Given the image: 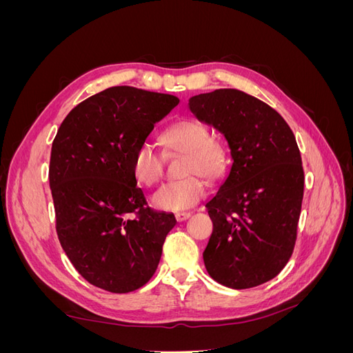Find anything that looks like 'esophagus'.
Returning a JSON list of instances; mask_svg holds the SVG:
<instances>
[{
  "label": "esophagus",
  "instance_id": "esophagus-1",
  "mask_svg": "<svg viewBox=\"0 0 353 353\" xmlns=\"http://www.w3.org/2000/svg\"><path fill=\"white\" fill-rule=\"evenodd\" d=\"M190 216H191L190 212H178V213H175V218H176L178 222H183V221L188 219Z\"/></svg>",
  "mask_w": 353,
  "mask_h": 353
}]
</instances>
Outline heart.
Segmentation results:
<instances>
[{
    "label": "heart",
    "instance_id": "heart-1",
    "mask_svg": "<svg viewBox=\"0 0 353 353\" xmlns=\"http://www.w3.org/2000/svg\"><path fill=\"white\" fill-rule=\"evenodd\" d=\"M166 153H183L187 156L181 175L183 179L172 181L160 187L152 196V205L166 212H179L193 208L206 193V181H213L225 169V150L210 138L206 125L194 119H181L170 125L162 135ZM165 156L150 141L135 148L132 156V174L141 185L152 187L163 176Z\"/></svg>",
    "mask_w": 353,
    "mask_h": 353
}]
</instances>
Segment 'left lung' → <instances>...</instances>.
<instances>
[{
  "label": "left lung",
  "instance_id": "obj_1",
  "mask_svg": "<svg viewBox=\"0 0 353 353\" xmlns=\"http://www.w3.org/2000/svg\"><path fill=\"white\" fill-rule=\"evenodd\" d=\"M188 105L223 134L232 159L206 203L213 222L206 270L230 288L261 285L280 274L294 249L305 185L294 134L279 112L239 90L199 94Z\"/></svg>",
  "mask_w": 353,
  "mask_h": 353
}]
</instances>
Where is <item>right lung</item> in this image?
Segmentation results:
<instances>
[{"label": "right lung", "instance_id": "right-lung-1", "mask_svg": "<svg viewBox=\"0 0 353 353\" xmlns=\"http://www.w3.org/2000/svg\"><path fill=\"white\" fill-rule=\"evenodd\" d=\"M178 103L175 95L112 87L72 109L52 141L48 178L60 244L74 270L103 290L143 287L175 227L174 213L147 206L132 156Z\"/></svg>", "mask_w": 353, "mask_h": 353}]
</instances>
